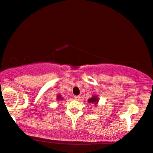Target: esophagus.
Wrapping results in <instances>:
<instances>
[{
    "label": "esophagus",
    "mask_w": 153,
    "mask_h": 153,
    "mask_svg": "<svg viewBox=\"0 0 153 153\" xmlns=\"http://www.w3.org/2000/svg\"><path fill=\"white\" fill-rule=\"evenodd\" d=\"M74 99H76V100H79V99H80V96L79 95H76V96L74 97Z\"/></svg>",
    "instance_id": "esophagus-1"
}]
</instances>
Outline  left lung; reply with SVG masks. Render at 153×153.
Wrapping results in <instances>:
<instances>
[{"label": "left lung", "mask_w": 153, "mask_h": 153, "mask_svg": "<svg viewBox=\"0 0 153 153\" xmlns=\"http://www.w3.org/2000/svg\"><path fill=\"white\" fill-rule=\"evenodd\" d=\"M98 101H99V99L97 96H93L92 98L88 99V103L94 104V105H97V103H98Z\"/></svg>", "instance_id": "obj_1"}]
</instances>
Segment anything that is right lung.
I'll list each match as a JSON object with an SVG mask.
<instances>
[{
  "label": "right lung",
  "instance_id": "add662e5",
  "mask_svg": "<svg viewBox=\"0 0 153 153\" xmlns=\"http://www.w3.org/2000/svg\"><path fill=\"white\" fill-rule=\"evenodd\" d=\"M57 98H58V99H58V100H61V99H61V97L60 96V95H59Z\"/></svg>",
  "mask_w": 153,
  "mask_h": 153
}]
</instances>
